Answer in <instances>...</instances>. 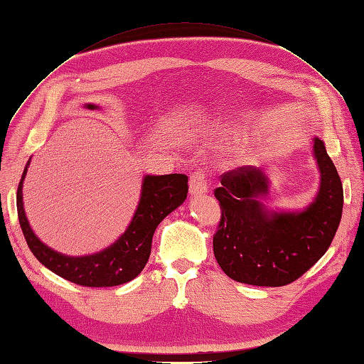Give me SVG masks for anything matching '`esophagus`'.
I'll use <instances>...</instances> for the list:
<instances>
[{"label":"esophagus","instance_id":"esophagus-1","mask_svg":"<svg viewBox=\"0 0 364 364\" xmlns=\"http://www.w3.org/2000/svg\"><path fill=\"white\" fill-rule=\"evenodd\" d=\"M209 189V183H208V176L204 172H195L191 176L189 181V193L192 197H201L208 192Z\"/></svg>","mask_w":364,"mask_h":364}]
</instances>
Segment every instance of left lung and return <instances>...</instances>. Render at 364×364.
Segmentation results:
<instances>
[{
	"label": "left lung",
	"instance_id": "left-lung-1",
	"mask_svg": "<svg viewBox=\"0 0 364 364\" xmlns=\"http://www.w3.org/2000/svg\"><path fill=\"white\" fill-rule=\"evenodd\" d=\"M320 188L300 210H274L262 201L271 180L259 167L243 166L221 175L215 197L221 221L213 254L229 278L252 286H286L318 262L329 249L343 212V186L326 152L312 138Z\"/></svg>",
	"mask_w": 364,
	"mask_h": 364
}]
</instances>
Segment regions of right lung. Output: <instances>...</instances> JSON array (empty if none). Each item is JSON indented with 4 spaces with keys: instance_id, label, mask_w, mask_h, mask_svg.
Masks as SVG:
<instances>
[{
    "instance_id": "obj_1",
    "label": "right lung",
    "mask_w": 364,
    "mask_h": 364,
    "mask_svg": "<svg viewBox=\"0 0 364 364\" xmlns=\"http://www.w3.org/2000/svg\"><path fill=\"white\" fill-rule=\"evenodd\" d=\"M89 110L100 109L97 105H85ZM27 161L16 191L18 220L27 241L38 262L60 275L80 286L110 287L130 282L143 271L151 255L152 237L156 226L180 208L188 197V176L184 173L144 175L138 206L127 229L114 243L100 252L72 257L57 252L35 235L26 217L23 203V183L27 173Z\"/></svg>"
}]
</instances>
